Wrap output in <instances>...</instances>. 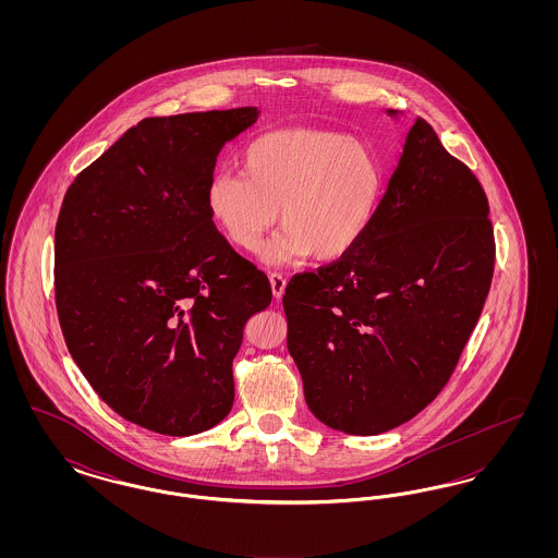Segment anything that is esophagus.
<instances>
[{
    "label": "esophagus",
    "mask_w": 558,
    "mask_h": 558,
    "mask_svg": "<svg viewBox=\"0 0 558 558\" xmlns=\"http://www.w3.org/2000/svg\"><path fill=\"white\" fill-rule=\"evenodd\" d=\"M269 284H271V292H274V296L276 299H280L282 294H284V289H287V278L282 276V274H269Z\"/></svg>",
    "instance_id": "1"
}]
</instances>
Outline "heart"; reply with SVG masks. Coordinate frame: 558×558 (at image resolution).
<instances>
[{
    "mask_svg": "<svg viewBox=\"0 0 558 558\" xmlns=\"http://www.w3.org/2000/svg\"><path fill=\"white\" fill-rule=\"evenodd\" d=\"M383 187V162L366 142L345 133L280 130L242 148L240 173L213 175L205 207L242 251H255L280 215L284 230L264 248L266 264H291L310 253L332 262L368 234Z\"/></svg>",
    "mask_w": 558,
    "mask_h": 558,
    "instance_id": "1",
    "label": "heart"
}]
</instances>
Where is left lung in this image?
<instances>
[{"mask_svg":"<svg viewBox=\"0 0 558 558\" xmlns=\"http://www.w3.org/2000/svg\"><path fill=\"white\" fill-rule=\"evenodd\" d=\"M487 215L473 171L418 117L368 234L339 262L294 276L282 296L287 345L319 423L378 435L437 398L492 284Z\"/></svg>","mask_w":558,"mask_h":558,"instance_id":"left-lung-1","label":"left lung"}]
</instances>
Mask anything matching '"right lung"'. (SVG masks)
Segmentation results:
<instances>
[{
  "mask_svg": "<svg viewBox=\"0 0 558 558\" xmlns=\"http://www.w3.org/2000/svg\"><path fill=\"white\" fill-rule=\"evenodd\" d=\"M257 107L148 117L69 186L53 236L56 310L94 391L130 421L187 437L234 403L244 326L271 303L205 207L221 148Z\"/></svg>",
  "mask_w": 558,
  "mask_h": 558,
  "instance_id": "1",
  "label": "right lung"
}]
</instances>
